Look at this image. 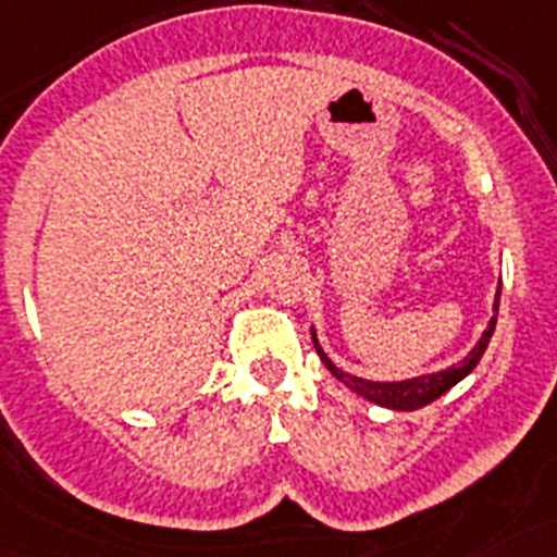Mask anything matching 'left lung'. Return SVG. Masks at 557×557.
I'll list each match as a JSON object with an SVG mask.
<instances>
[{
    "label": "left lung",
    "mask_w": 557,
    "mask_h": 557,
    "mask_svg": "<svg viewBox=\"0 0 557 557\" xmlns=\"http://www.w3.org/2000/svg\"><path fill=\"white\" fill-rule=\"evenodd\" d=\"M498 302H500V288H498V294H495V311H498ZM495 320H498V314L490 320V329L483 332V337L478 341V346H474V349L469 351L463 360H460V363L449 366V369H443V372H437V374H420V377H411V381H400V383H372V381H363V377H351V374L341 372V369H337V366H334L332 360L325 357V351L318 346L314 329H311V341H314V349H318V355H320V360L325 363V369H329V372H332L337 381L346 383L351 392L363 395L366 400H372V404L386 406V409L414 411V409H420V406H429L441 395H446V392H449L455 383H460L469 372H472L474 366H478V360L483 357V351H486V346H490V337H492V332H495Z\"/></svg>",
    "instance_id": "obj_1"
}]
</instances>
